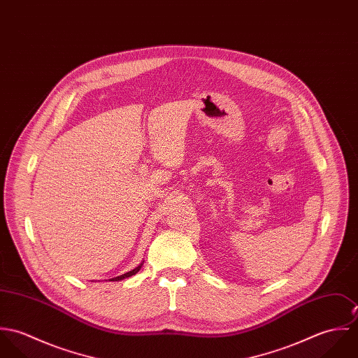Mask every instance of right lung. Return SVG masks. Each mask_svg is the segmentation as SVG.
<instances>
[{
    "instance_id": "1",
    "label": "right lung",
    "mask_w": 358,
    "mask_h": 358,
    "mask_svg": "<svg viewBox=\"0 0 358 358\" xmlns=\"http://www.w3.org/2000/svg\"><path fill=\"white\" fill-rule=\"evenodd\" d=\"M142 266H143V263H141L138 267H135L134 270H131V271H128V273H125V274H122V275H118V277H114V278H111L110 281H120V280H124V278H127V277H131V275H134V274H136L141 268H142Z\"/></svg>"
}]
</instances>
